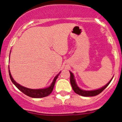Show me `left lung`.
<instances>
[{
	"label": "left lung",
	"instance_id": "1",
	"mask_svg": "<svg viewBox=\"0 0 122 122\" xmlns=\"http://www.w3.org/2000/svg\"><path fill=\"white\" fill-rule=\"evenodd\" d=\"M70 72V83H71V86L72 87V89H73L74 92H75L77 94H79V95L82 96L84 97H90V96H95L98 95L100 93H102L108 86L110 84V83L111 82V80L109 82L106 86H104V87H103L102 88H100V89L96 90H92V91H86V90H83L80 89L79 87L77 86V84L76 83V81H75L74 77L73 74L71 72Z\"/></svg>",
	"mask_w": 122,
	"mask_h": 122
}]
</instances>
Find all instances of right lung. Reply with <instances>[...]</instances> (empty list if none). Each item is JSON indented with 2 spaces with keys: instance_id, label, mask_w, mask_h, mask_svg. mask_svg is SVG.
Returning a JSON list of instances; mask_svg holds the SVG:
<instances>
[{
  "instance_id": "right-lung-1",
  "label": "right lung",
  "mask_w": 122,
  "mask_h": 122,
  "mask_svg": "<svg viewBox=\"0 0 122 122\" xmlns=\"http://www.w3.org/2000/svg\"><path fill=\"white\" fill-rule=\"evenodd\" d=\"M9 74L10 78L11 81H12V83L15 84V86L18 88L20 91H21L23 93H24L25 94H26L28 96L32 98H42L44 97H46L50 95L51 93H52V90H53V88L54 87V85H55V81H56V80L57 79L58 77L59 74L57 75L56 77L54 78L53 81H52V84H51V86L49 87L46 88H44V89H30V88H26V87H23V86H20V84H19L18 83H17L12 78V76H11L10 72L9 70Z\"/></svg>"
}]
</instances>
